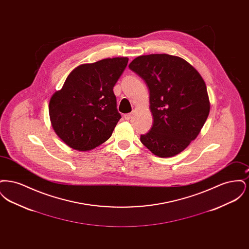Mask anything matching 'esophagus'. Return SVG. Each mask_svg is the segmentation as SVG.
Masks as SVG:
<instances>
[{"label": "esophagus", "mask_w": 249, "mask_h": 249, "mask_svg": "<svg viewBox=\"0 0 249 249\" xmlns=\"http://www.w3.org/2000/svg\"><path fill=\"white\" fill-rule=\"evenodd\" d=\"M131 116H132V115H131L130 113V114H125V115H124V119H126V120H130Z\"/></svg>", "instance_id": "esophagus-1"}]
</instances>
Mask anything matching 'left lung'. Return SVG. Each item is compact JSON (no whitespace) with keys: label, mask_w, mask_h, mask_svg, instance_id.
<instances>
[{"label":"left lung","mask_w":249,"mask_h":249,"mask_svg":"<svg viewBox=\"0 0 249 249\" xmlns=\"http://www.w3.org/2000/svg\"><path fill=\"white\" fill-rule=\"evenodd\" d=\"M129 68L148 88L154 119L141 142L160 158L179 154L195 140L209 115L210 102L201 74L185 59L168 54L137 57Z\"/></svg>","instance_id":"8db88e82"}]
</instances>
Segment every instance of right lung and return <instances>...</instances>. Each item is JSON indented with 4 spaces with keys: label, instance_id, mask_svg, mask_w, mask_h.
<instances>
[{
    "label": "right lung",
    "instance_id": "obj_1",
    "mask_svg": "<svg viewBox=\"0 0 249 249\" xmlns=\"http://www.w3.org/2000/svg\"><path fill=\"white\" fill-rule=\"evenodd\" d=\"M113 58L77 66L49 101V117L59 138L89 151L107 141L121 116L113 88L128 64Z\"/></svg>",
    "mask_w": 249,
    "mask_h": 249
}]
</instances>
